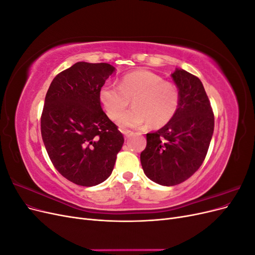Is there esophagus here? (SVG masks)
<instances>
[{
	"label": "esophagus",
	"instance_id": "obj_1",
	"mask_svg": "<svg viewBox=\"0 0 255 255\" xmlns=\"http://www.w3.org/2000/svg\"><path fill=\"white\" fill-rule=\"evenodd\" d=\"M121 132L123 135H125L126 138H128L130 135L133 134V132H130V130H121Z\"/></svg>",
	"mask_w": 255,
	"mask_h": 255
}]
</instances>
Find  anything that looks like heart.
Listing matches in <instances>:
<instances>
[{
    "mask_svg": "<svg viewBox=\"0 0 255 255\" xmlns=\"http://www.w3.org/2000/svg\"><path fill=\"white\" fill-rule=\"evenodd\" d=\"M132 99L134 106L122 116ZM99 100L112 120L119 119L122 128H138L146 123L160 128L170 121L180 105V90L160 75L148 70H136L122 76L120 86L112 83L102 85Z\"/></svg>",
    "mask_w": 255,
    "mask_h": 255,
    "instance_id": "1",
    "label": "heart"
}]
</instances>
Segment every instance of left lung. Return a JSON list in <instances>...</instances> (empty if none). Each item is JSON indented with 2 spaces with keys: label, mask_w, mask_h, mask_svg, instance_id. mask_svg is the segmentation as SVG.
Segmentation results:
<instances>
[{
  "label": "left lung",
  "mask_w": 255,
  "mask_h": 255,
  "mask_svg": "<svg viewBox=\"0 0 255 255\" xmlns=\"http://www.w3.org/2000/svg\"><path fill=\"white\" fill-rule=\"evenodd\" d=\"M171 78L180 90L179 109L165 127L146 134L140 154L144 174L163 186L180 184L198 170L214 133V114L201 81L179 68Z\"/></svg>",
  "instance_id": "8db88e82"
}]
</instances>
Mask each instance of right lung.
Returning a JSON list of instances; mask_svg holds the SVG:
<instances>
[{
	"label": "right lung",
	"instance_id": "right-lung-1",
	"mask_svg": "<svg viewBox=\"0 0 255 255\" xmlns=\"http://www.w3.org/2000/svg\"><path fill=\"white\" fill-rule=\"evenodd\" d=\"M115 71L106 63L79 61L54 78L44 99L41 136L49 157L61 175L81 186L104 182L125 142L99 100Z\"/></svg>",
	"mask_w": 255,
	"mask_h": 255
}]
</instances>
